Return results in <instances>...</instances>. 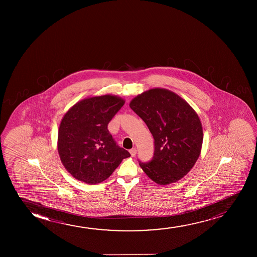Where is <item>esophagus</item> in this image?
<instances>
[{"mask_svg":"<svg viewBox=\"0 0 257 257\" xmlns=\"http://www.w3.org/2000/svg\"><path fill=\"white\" fill-rule=\"evenodd\" d=\"M130 154L133 157H134V156L136 155V154H137V149H136V148H132L130 150Z\"/></svg>","mask_w":257,"mask_h":257,"instance_id":"34e87169","label":"esophagus"}]
</instances>
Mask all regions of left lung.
Segmentation results:
<instances>
[{
	"instance_id": "obj_1",
	"label": "left lung",
	"mask_w": 257,
	"mask_h": 257,
	"mask_svg": "<svg viewBox=\"0 0 257 257\" xmlns=\"http://www.w3.org/2000/svg\"><path fill=\"white\" fill-rule=\"evenodd\" d=\"M155 139L151 161L140 162L147 176L158 184L175 183L188 174L200 155L203 129L190 104L174 92L152 88L130 102Z\"/></svg>"
}]
</instances>
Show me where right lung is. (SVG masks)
<instances>
[{
  "label": "right lung",
  "instance_id": "right-lung-1",
  "mask_svg": "<svg viewBox=\"0 0 257 257\" xmlns=\"http://www.w3.org/2000/svg\"><path fill=\"white\" fill-rule=\"evenodd\" d=\"M123 99L105 95L74 104L60 123L58 151L61 162L74 178L95 184L107 179L129 152L120 148L108 123L122 106Z\"/></svg>",
  "mask_w": 257,
  "mask_h": 257
}]
</instances>
